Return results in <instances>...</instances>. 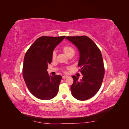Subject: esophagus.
Returning a JSON list of instances; mask_svg holds the SVG:
<instances>
[{"label":"esophagus","instance_id":"1","mask_svg":"<svg viewBox=\"0 0 129 129\" xmlns=\"http://www.w3.org/2000/svg\"><path fill=\"white\" fill-rule=\"evenodd\" d=\"M67 77H68V76H65V75H64V76H62V78H63V79H66V78H67Z\"/></svg>","mask_w":129,"mask_h":129}]
</instances>
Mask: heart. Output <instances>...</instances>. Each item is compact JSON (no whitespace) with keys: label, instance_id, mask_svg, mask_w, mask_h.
<instances>
[{"label":"heart","instance_id":"1","mask_svg":"<svg viewBox=\"0 0 129 129\" xmlns=\"http://www.w3.org/2000/svg\"><path fill=\"white\" fill-rule=\"evenodd\" d=\"M63 50L64 53L67 55V56L69 55H74L75 51V49L71 46H66L63 48ZM56 56V53L55 51H54L52 54V60H54L55 59Z\"/></svg>","mask_w":129,"mask_h":129}]
</instances>
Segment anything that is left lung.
<instances>
[{"mask_svg": "<svg viewBox=\"0 0 129 129\" xmlns=\"http://www.w3.org/2000/svg\"><path fill=\"white\" fill-rule=\"evenodd\" d=\"M79 50L80 58L78 66L82 74V79L72 76L74 82L71 90L73 97L84 101L91 98L99 91L104 75L102 54L91 39L87 36L67 37Z\"/></svg>", "mask_w": 129, "mask_h": 129, "instance_id": "8db88e82", "label": "left lung"}]
</instances>
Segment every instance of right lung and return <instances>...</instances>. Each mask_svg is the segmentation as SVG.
<instances>
[{
	"mask_svg": "<svg viewBox=\"0 0 129 129\" xmlns=\"http://www.w3.org/2000/svg\"><path fill=\"white\" fill-rule=\"evenodd\" d=\"M65 37H41L35 41L25 54L23 77L29 91L39 99L48 100L57 95L62 76H50L47 71L52 62L54 49Z\"/></svg>",
	"mask_w": 129,
	"mask_h": 129,
	"instance_id": "obj_1",
	"label": "right lung"
}]
</instances>
